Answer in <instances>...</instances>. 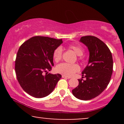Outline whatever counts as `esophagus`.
Returning a JSON list of instances; mask_svg holds the SVG:
<instances>
[{
    "label": "esophagus",
    "mask_w": 124,
    "mask_h": 124,
    "mask_svg": "<svg viewBox=\"0 0 124 124\" xmlns=\"http://www.w3.org/2000/svg\"><path fill=\"white\" fill-rule=\"evenodd\" d=\"M62 78H67V79H69V78H70V77H67V76H64V75H62Z\"/></svg>",
    "instance_id": "esophagus-1"
}]
</instances>
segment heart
<instances>
[{
    "instance_id": "obj_1",
    "label": "heart",
    "mask_w": 124,
    "mask_h": 124,
    "mask_svg": "<svg viewBox=\"0 0 124 124\" xmlns=\"http://www.w3.org/2000/svg\"><path fill=\"white\" fill-rule=\"evenodd\" d=\"M68 48L71 49L79 56V60L83 59L82 56L84 54V50L81 46L79 45H70L68 46ZM62 48L61 46H59L55 49L53 52V58L56 62H58L62 59ZM79 70V66L76 64L61 63L57 65L56 67V71L59 73H60L67 77H70L73 75L76 72Z\"/></svg>"
}]
</instances>
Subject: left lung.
Instances as JSON below:
<instances>
[{"label": "left lung", "mask_w": 124, "mask_h": 124, "mask_svg": "<svg viewBox=\"0 0 124 124\" xmlns=\"http://www.w3.org/2000/svg\"><path fill=\"white\" fill-rule=\"evenodd\" d=\"M80 42L87 47L90 52L88 65L82 74L86 78L79 79L77 87L72 90L76 98L88 101L96 97L107 87L113 72V59L107 46L97 37H82Z\"/></svg>", "instance_id": "8db88e82"}]
</instances>
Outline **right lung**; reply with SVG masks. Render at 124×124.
<instances>
[{
    "mask_svg": "<svg viewBox=\"0 0 124 124\" xmlns=\"http://www.w3.org/2000/svg\"><path fill=\"white\" fill-rule=\"evenodd\" d=\"M62 43V39L35 36L20 47L15 60V72L21 87L30 95L43 98L55 89L62 75L47 73V71L54 66V51Z\"/></svg>",
    "mask_w": 124,
    "mask_h": 124,
    "instance_id": "right-lung-1",
    "label": "right lung"
}]
</instances>
